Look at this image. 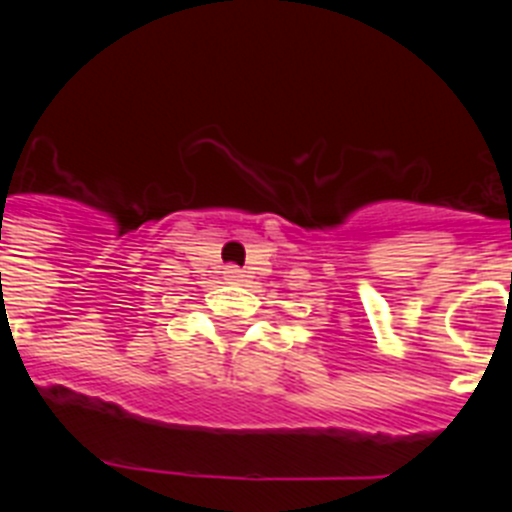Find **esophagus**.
<instances>
[{
  "label": "esophagus",
  "mask_w": 512,
  "mask_h": 512,
  "mask_svg": "<svg viewBox=\"0 0 512 512\" xmlns=\"http://www.w3.org/2000/svg\"><path fill=\"white\" fill-rule=\"evenodd\" d=\"M225 274H228V279H238V277H243L241 269H238V266H228V269H225Z\"/></svg>",
  "instance_id": "esophagus-1"
}]
</instances>
